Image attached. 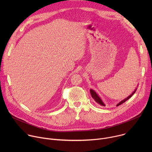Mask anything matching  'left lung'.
<instances>
[{"label":"left lung","instance_id":"left-lung-1","mask_svg":"<svg viewBox=\"0 0 152 152\" xmlns=\"http://www.w3.org/2000/svg\"><path fill=\"white\" fill-rule=\"evenodd\" d=\"M136 91H137V89L131 94L129 96H128L127 98H126L125 99H124V100H123L122 101H121L120 103H118L117 104V106H119V105H120V104H123V103H124L125 102H126L128 99H129L130 98H131L134 94H135V93L136 92ZM90 93H91V96H92V97L93 98V99L96 101V103H97L98 104H99L100 105H102V106H104L105 105H104V104L103 103V102L102 101V100L100 99V98L99 97V96L97 94V93L94 91V90H90Z\"/></svg>","mask_w":152,"mask_h":152}]
</instances>
